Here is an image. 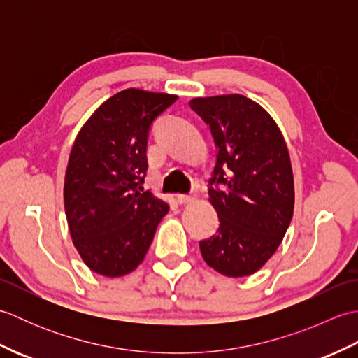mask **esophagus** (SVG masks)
Here are the masks:
<instances>
[{
	"label": "esophagus",
	"instance_id": "esophagus-1",
	"mask_svg": "<svg viewBox=\"0 0 358 358\" xmlns=\"http://www.w3.org/2000/svg\"><path fill=\"white\" fill-rule=\"evenodd\" d=\"M195 200L194 195H186V194H180L177 195V201L178 204H187V203H192Z\"/></svg>",
	"mask_w": 358,
	"mask_h": 358
}]
</instances>
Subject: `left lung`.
Masks as SVG:
<instances>
[{"label":"left lung","mask_w":358,"mask_h":358,"mask_svg":"<svg viewBox=\"0 0 358 358\" xmlns=\"http://www.w3.org/2000/svg\"><path fill=\"white\" fill-rule=\"evenodd\" d=\"M194 112L210 129L217 163L209 200L220 226L200 250L226 277L257 272L280 246L294 214V175L278 126L249 98H194Z\"/></svg>","instance_id":"8db88e82"}]
</instances>
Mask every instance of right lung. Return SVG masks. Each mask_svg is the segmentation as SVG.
I'll return each instance as SVG.
<instances>
[{
	"label": "right lung",
	"instance_id": "add662e5",
	"mask_svg": "<svg viewBox=\"0 0 358 358\" xmlns=\"http://www.w3.org/2000/svg\"><path fill=\"white\" fill-rule=\"evenodd\" d=\"M177 95L126 89L98 108L75 140L64 178L73 246L94 272L121 277L138 266L169 206L143 192L148 138Z\"/></svg>",
	"mask_w": 358,
	"mask_h": 358
}]
</instances>
